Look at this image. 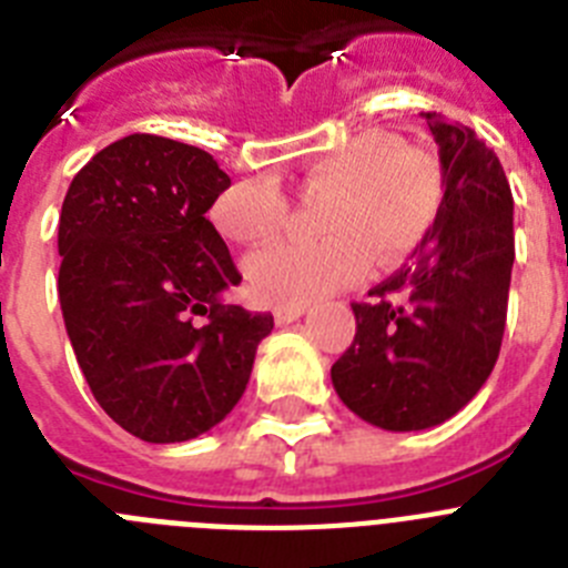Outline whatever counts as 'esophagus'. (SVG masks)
I'll use <instances>...</instances> for the list:
<instances>
[{
    "label": "esophagus",
    "instance_id": "obj_1",
    "mask_svg": "<svg viewBox=\"0 0 568 568\" xmlns=\"http://www.w3.org/2000/svg\"><path fill=\"white\" fill-rule=\"evenodd\" d=\"M304 313H307V304H278V307L273 310L278 324H293V321H298Z\"/></svg>",
    "mask_w": 568,
    "mask_h": 568
}]
</instances>
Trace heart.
<instances>
[{"label": "heart", "instance_id": "obj_1", "mask_svg": "<svg viewBox=\"0 0 568 568\" xmlns=\"http://www.w3.org/2000/svg\"><path fill=\"white\" fill-rule=\"evenodd\" d=\"M301 193L333 195L321 244L278 241L250 255L247 278L273 304H307L364 281L378 255L398 264L433 230L440 175L426 155L384 130H364L304 164ZM287 195L273 175L230 184L213 202V224L239 244L275 239L287 222Z\"/></svg>", "mask_w": 568, "mask_h": 568}]
</instances>
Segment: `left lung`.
<instances>
[{
  "instance_id": "obj_1",
  "label": "left lung",
  "mask_w": 568,
  "mask_h": 568,
  "mask_svg": "<svg viewBox=\"0 0 568 568\" xmlns=\"http://www.w3.org/2000/svg\"><path fill=\"white\" fill-rule=\"evenodd\" d=\"M420 115L438 144V219L409 264L353 304L355 341L329 373L338 398L389 433L444 424L478 395L500 353L515 264L498 155L466 124Z\"/></svg>"
}]
</instances>
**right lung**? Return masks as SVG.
Returning <instances> with one entry per match:
<instances>
[{
	"label": "right lung",
	"instance_id": "add662e5",
	"mask_svg": "<svg viewBox=\"0 0 568 568\" xmlns=\"http://www.w3.org/2000/svg\"><path fill=\"white\" fill-rule=\"evenodd\" d=\"M227 187L204 150L133 133L99 150L64 195V329L99 406L148 444L227 418L273 329V315L222 304L241 275L207 210Z\"/></svg>",
	"mask_w": 568,
	"mask_h": 568
}]
</instances>
